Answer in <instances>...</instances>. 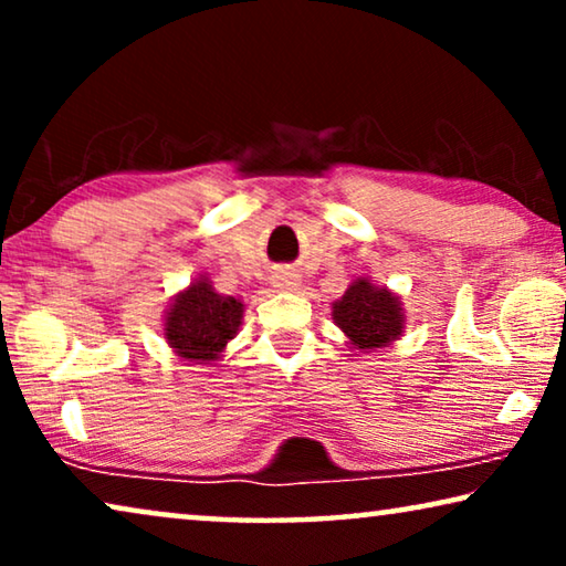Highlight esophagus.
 I'll return each mask as SVG.
<instances>
[{"instance_id": "esophagus-1", "label": "esophagus", "mask_w": 566, "mask_h": 566, "mask_svg": "<svg viewBox=\"0 0 566 566\" xmlns=\"http://www.w3.org/2000/svg\"><path fill=\"white\" fill-rule=\"evenodd\" d=\"M277 285H281V289H293L296 283H293L289 275H283V277H277Z\"/></svg>"}]
</instances>
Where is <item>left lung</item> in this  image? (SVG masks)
<instances>
[{
    "mask_svg": "<svg viewBox=\"0 0 566 566\" xmlns=\"http://www.w3.org/2000/svg\"><path fill=\"white\" fill-rule=\"evenodd\" d=\"M337 327L360 350H374L401 335V308L397 296L386 289H374L368 281H355L335 304Z\"/></svg>",
    "mask_w": 566,
    "mask_h": 566,
    "instance_id": "8db88e82",
    "label": "left lung"
}]
</instances>
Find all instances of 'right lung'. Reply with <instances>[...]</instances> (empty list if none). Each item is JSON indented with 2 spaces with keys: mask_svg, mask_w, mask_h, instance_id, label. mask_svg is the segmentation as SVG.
Instances as JSON below:
<instances>
[{
  "mask_svg": "<svg viewBox=\"0 0 566 566\" xmlns=\"http://www.w3.org/2000/svg\"><path fill=\"white\" fill-rule=\"evenodd\" d=\"M242 304L237 298H223L208 281L200 277L188 291L175 298L167 316V343L180 358L213 360L242 322Z\"/></svg>",
  "mask_w": 566,
  "mask_h": 566,
  "instance_id": "right-lung-1",
  "label": "right lung"
}]
</instances>
